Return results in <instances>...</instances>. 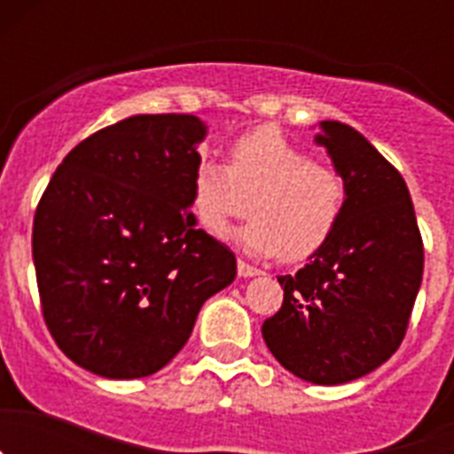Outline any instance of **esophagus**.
<instances>
[{
    "label": "esophagus",
    "mask_w": 454,
    "mask_h": 454,
    "mask_svg": "<svg viewBox=\"0 0 454 454\" xmlns=\"http://www.w3.org/2000/svg\"><path fill=\"white\" fill-rule=\"evenodd\" d=\"M236 270H239V277H254V275H262V270L246 262H239L236 263Z\"/></svg>",
    "instance_id": "esophagus-1"
}]
</instances>
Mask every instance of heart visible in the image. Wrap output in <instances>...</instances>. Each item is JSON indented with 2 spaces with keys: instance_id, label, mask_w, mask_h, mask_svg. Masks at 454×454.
<instances>
[{
  "instance_id": "b5f03b06",
  "label": "heart",
  "mask_w": 454,
  "mask_h": 454,
  "mask_svg": "<svg viewBox=\"0 0 454 454\" xmlns=\"http://www.w3.org/2000/svg\"><path fill=\"white\" fill-rule=\"evenodd\" d=\"M191 208L208 234L227 236L231 220L252 208L236 234L247 252L304 262L332 239L346 208V182L334 166L311 156L263 124L239 136L230 166L202 159L191 182Z\"/></svg>"
}]
</instances>
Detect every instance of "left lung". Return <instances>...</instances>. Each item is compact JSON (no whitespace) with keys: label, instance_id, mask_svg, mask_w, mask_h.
Here are the masks:
<instances>
[{"label":"left lung","instance_id":"1","mask_svg":"<svg viewBox=\"0 0 454 454\" xmlns=\"http://www.w3.org/2000/svg\"><path fill=\"white\" fill-rule=\"evenodd\" d=\"M316 143L346 182V208L304 268L277 277L284 302L262 334L286 371L334 387L400 348L423 279V240L403 175L359 131L323 120Z\"/></svg>","mask_w":454,"mask_h":454}]
</instances>
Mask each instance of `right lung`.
<instances>
[{
    "label": "right lung",
    "mask_w": 454,
    "mask_h": 454,
    "mask_svg": "<svg viewBox=\"0 0 454 454\" xmlns=\"http://www.w3.org/2000/svg\"><path fill=\"white\" fill-rule=\"evenodd\" d=\"M204 136L195 115H131L56 168L31 246L43 318L77 366L108 380L161 371L234 282V252L191 214Z\"/></svg>",
    "instance_id": "right-lung-1"
}]
</instances>
